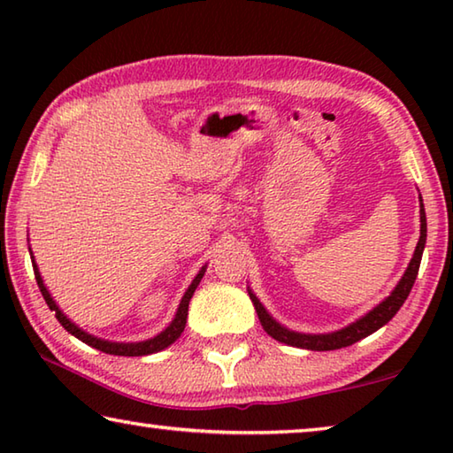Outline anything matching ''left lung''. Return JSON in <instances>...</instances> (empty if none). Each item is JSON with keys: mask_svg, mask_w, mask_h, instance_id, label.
I'll use <instances>...</instances> for the list:
<instances>
[{"mask_svg": "<svg viewBox=\"0 0 453 453\" xmlns=\"http://www.w3.org/2000/svg\"><path fill=\"white\" fill-rule=\"evenodd\" d=\"M419 219H421V229H419V242L418 248L413 251V257L405 270L402 281L397 283V288L392 291V296L388 297L386 302H381L378 308H373L367 316L362 319H357L356 324H351L348 327L340 329V332L334 334H326V335H305V334H297V332H289V329L281 327L278 321L270 318V313L264 310V305L259 303L257 297L250 291L251 302L256 305L257 318L262 321V326L267 334H270L273 340H278L281 343H288V346H296V348H303V349H313V351H329V349H340V348H348L351 343H356L362 340V337H367L373 332H378L381 326H386L389 319H392L397 310L402 308L403 302L408 300L410 291L413 288V281L418 278L419 272V262H421V254H424V245H426V235H427V224H426V211H424V203H421L419 210Z\"/></svg>", "mask_w": 453, "mask_h": 453, "instance_id": "obj_1", "label": "left lung"}]
</instances>
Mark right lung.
<instances>
[{"label":"right lung","mask_w":453,"mask_h":453,"mask_svg":"<svg viewBox=\"0 0 453 453\" xmlns=\"http://www.w3.org/2000/svg\"><path fill=\"white\" fill-rule=\"evenodd\" d=\"M32 264H34V273H35L37 286H40V291H42L43 300H45V303L50 305L51 311H56V318H58L59 324L64 326L72 335H75V337H78V340H81L83 343H88V346L96 348V349H99V351H104V354H111V356H148V354H156V351H162V349H165L167 346H172V343L181 335L183 327H186L189 300H191V296H194L197 283L202 281L203 273H205V267H202V272H199V273L196 275V280L191 281V286L188 288L186 296L181 297V303H180V308H178V313H175V318H173V321L170 324V327H165L162 334L153 337V340H148V342H140V343H116V342L99 340V337L89 335V334L83 332V329H80L75 324H72V321L67 319V318L64 316V313L59 311L56 302L51 300L50 291L45 289L42 275H40V272H37L35 262H32Z\"/></svg>","instance_id":"1"}]
</instances>
